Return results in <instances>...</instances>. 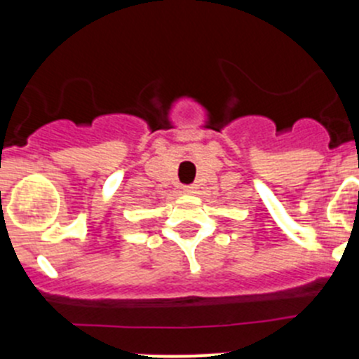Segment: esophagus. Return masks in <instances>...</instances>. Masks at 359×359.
I'll list each match as a JSON object with an SVG mask.
<instances>
[{
    "label": "esophagus",
    "instance_id": "obj_1",
    "mask_svg": "<svg viewBox=\"0 0 359 359\" xmlns=\"http://www.w3.org/2000/svg\"><path fill=\"white\" fill-rule=\"evenodd\" d=\"M183 191L188 195H194L195 194V187H183Z\"/></svg>",
    "mask_w": 359,
    "mask_h": 359
}]
</instances>
